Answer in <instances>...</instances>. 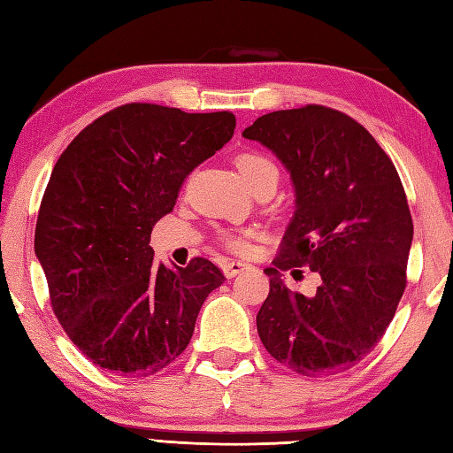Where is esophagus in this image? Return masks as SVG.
<instances>
[{"label":"esophagus","instance_id":"esophagus-1","mask_svg":"<svg viewBox=\"0 0 453 453\" xmlns=\"http://www.w3.org/2000/svg\"><path fill=\"white\" fill-rule=\"evenodd\" d=\"M247 268H251V265H247L243 261H227L224 263V266H221V271H224L227 278H234L237 274H242L243 271H247Z\"/></svg>","mask_w":453,"mask_h":453}]
</instances>
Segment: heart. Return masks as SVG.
<instances>
[{
	"instance_id": "b5f03b06",
	"label": "heart",
	"mask_w": 453,
	"mask_h": 453,
	"mask_svg": "<svg viewBox=\"0 0 453 453\" xmlns=\"http://www.w3.org/2000/svg\"><path fill=\"white\" fill-rule=\"evenodd\" d=\"M237 167L242 171L243 179L249 182V187L257 185L258 180L274 177L278 179V169L274 163L268 159L263 153L257 151H247L242 153L237 157ZM251 232L249 229H229V232H224L219 235L221 243H224L227 249H232L235 253H245L251 247Z\"/></svg>"
}]
</instances>
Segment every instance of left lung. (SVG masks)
I'll list each match as a JSON object with an SVG mask.
<instances>
[{
    "instance_id": "8db88e82",
    "label": "left lung",
    "mask_w": 453,
    "mask_h": 453,
    "mask_svg": "<svg viewBox=\"0 0 453 453\" xmlns=\"http://www.w3.org/2000/svg\"><path fill=\"white\" fill-rule=\"evenodd\" d=\"M243 138L271 150L296 190L280 255L265 268L258 336L302 375L350 370L380 342L407 286L412 218L397 169L362 124L321 104L263 114ZM294 265L322 276L315 296L287 290L280 271Z\"/></svg>"
}]
</instances>
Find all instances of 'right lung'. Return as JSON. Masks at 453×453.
<instances>
[{"mask_svg":"<svg viewBox=\"0 0 453 453\" xmlns=\"http://www.w3.org/2000/svg\"><path fill=\"white\" fill-rule=\"evenodd\" d=\"M232 112L130 103L85 127L56 161L35 253L72 342L104 370L146 378L187 349L202 303L224 284L208 258L153 261L151 229L192 169L232 140Z\"/></svg>","mask_w":453,"mask_h":453,"instance_id":"right-lung-1","label":"right lung"}]
</instances>
